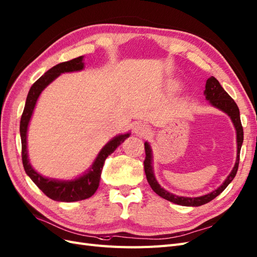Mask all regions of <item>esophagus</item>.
Wrapping results in <instances>:
<instances>
[{
	"label": "esophagus",
	"mask_w": 257,
	"mask_h": 257,
	"mask_svg": "<svg viewBox=\"0 0 257 257\" xmlns=\"http://www.w3.org/2000/svg\"><path fill=\"white\" fill-rule=\"evenodd\" d=\"M134 133L137 136L146 137L150 134V127L146 123H137L134 127Z\"/></svg>",
	"instance_id": "1"
}]
</instances>
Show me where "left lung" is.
I'll use <instances>...</instances> for the list:
<instances>
[{"label": "left lung", "mask_w": 257, "mask_h": 257, "mask_svg": "<svg viewBox=\"0 0 257 257\" xmlns=\"http://www.w3.org/2000/svg\"><path fill=\"white\" fill-rule=\"evenodd\" d=\"M205 92L204 94L206 96V99L209 100V103L211 104L213 107L217 108L225 113H227L230 119L234 123V126L236 128V133H237V159L235 166L232 168L231 173L227 176L226 180L221 184L219 188L216 190L212 191L211 193H208L207 195H203L199 197H184V196H177L173 193H169L168 191L164 190L162 186L159 184V182L155 179L154 173H153V167H152V150L149 143H145V150H146V159L144 161V165H145V173L147 180L149 182L151 189L158 194L159 196L162 198H164L166 200L172 201L174 204L177 205H181V206H191V207H198L201 205H205L209 201H211L214 199L217 195L227 188V185L232 181V179L235 178L237 170H238V165H239V158H240V150H241V146H242L243 143V128L242 125H241V121H240V112H239V108L237 104L235 103V100L232 99L228 93L225 91L220 82L217 81L213 76L208 78L206 82V87H205Z\"/></svg>", "instance_id": "8db88e82"}]
</instances>
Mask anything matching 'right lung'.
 <instances>
[{
    "mask_svg": "<svg viewBox=\"0 0 257 257\" xmlns=\"http://www.w3.org/2000/svg\"><path fill=\"white\" fill-rule=\"evenodd\" d=\"M83 57L75 58L71 61L62 62V63L53 66L49 71L46 72L41 78H38L32 87H31L27 100L26 106L23 109L21 120H20V137H21V148H22V164L25 167L27 175L32 179V181L43 191L45 195L49 198L57 201H78L82 199H87L94 194L99 185L100 174L104 166L105 160L108 155H110L116 148H118L125 139L131 135L130 133L121 134L113 137L110 142H108L103 149L99 151L95 161L93 162L92 166L87 173L82 176L74 179V180L61 181L56 179L46 178L35 172L34 168L31 166L28 158V126L31 120V116L33 114L34 108L38 97H40L43 90L51 83L54 79L63 73L69 72H78L83 69Z\"/></svg>",
    "mask_w": 257,
    "mask_h": 257,
    "instance_id": "1",
    "label": "right lung"
}]
</instances>
